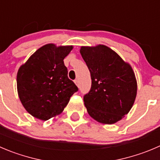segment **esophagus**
<instances>
[{"mask_svg":"<svg viewBox=\"0 0 160 160\" xmlns=\"http://www.w3.org/2000/svg\"><path fill=\"white\" fill-rule=\"evenodd\" d=\"M75 83H76V85H77V87H79V81H78V80H75Z\"/></svg>","mask_w":160,"mask_h":160,"instance_id":"1","label":"esophagus"}]
</instances>
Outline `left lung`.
<instances>
[{"label": "left lung", "mask_w": 160, "mask_h": 160, "mask_svg": "<svg viewBox=\"0 0 160 160\" xmlns=\"http://www.w3.org/2000/svg\"><path fill=\"white\" fill-rule=\"evenodd\" d=\"M80 52L91 73V90L83 96L88 114L99 123H116L135 100L137 81L132 68L107 46L81 47Z\"/></svg>", "instance_id": "1"}]
</instances>
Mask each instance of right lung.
Masks as SVG:
<instances>
[{
	"label": "right lung",
	"instance_id": "1",
	"mask_svg": "<svg viewBox=\"0 0 160 160\" xmlns=\"http://www.w3.org/2000/svg\"><path fill=\"white\" fill-rule=\"evenodd\" d=\"M72 49V46L46 44L20 66L17 73L18 97L35 118L45 121L60 114L78 91L68 77L63 62Z\"/></svg>",
	"mask_w": 160,
	"mask_h": 160
}]
</instances>
